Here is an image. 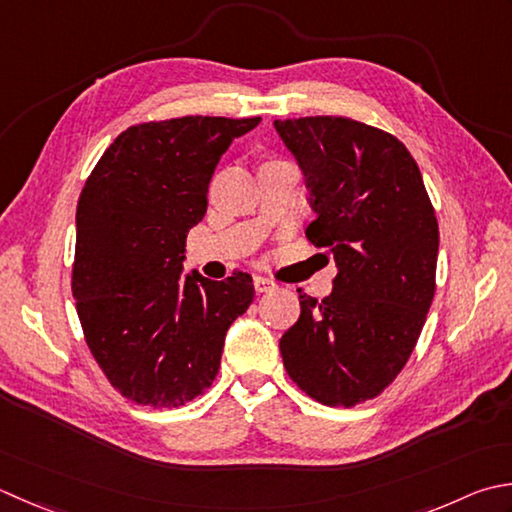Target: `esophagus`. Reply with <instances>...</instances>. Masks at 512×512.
<instances>
[{"label": "esophagus", "mask_w": 512, "mask_h": 512, "mask_svg": "<svg viewBox=\"0 0 512 512\" xmlns=\"http://www.w3.org/2000/svg\"><path fill=\"white\" fill-rule=\"evenodd\" d=\"M253 286H255L257 293H268V290L275 288V282H270V279H266L262 275H255L253 277Z\"/></svg>", "instance_id": "34e87169"}]
</instances>
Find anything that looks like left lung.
<instances>
[{"label": "left lung", "mask_w": 512, "mask_h": 512, "mask_svg": "<svg viewBox=\"0 0 512 512\" xmlns=\"http://www.w3.org/2000/svg\"><path fill=\"white\" fill-rule=\"evenodd\" d=\"M306 175L308 242L339 273L322 302L299 290L279 339L288 377L326 406H355L395 382L435 297L439 224L419 166L395 135L348 117L275 119Z\"/></svg>", "instance_id": "obj_1"}]
</instances>
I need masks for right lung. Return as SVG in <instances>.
Masks as SVG:
<instances>
[{
  "label": "right lung",
  "mask_w": 512,
  "mask_h": 512,
  "mask_svg": "<svg viewBox=\"0 0 512 512\" xmlns=\"http://www.w3.org/2000/svg\"><path fill=\"white\" fill-rule=\"evenodd\" d=\"M262 117H173L126 128L77 202L75 308L95 362L119 395L179 408L204 395L253 277H182L188 230L202 222L219 157Z\"/></svg>",
  "instance_id": "obj_1"
}]
</instances>
